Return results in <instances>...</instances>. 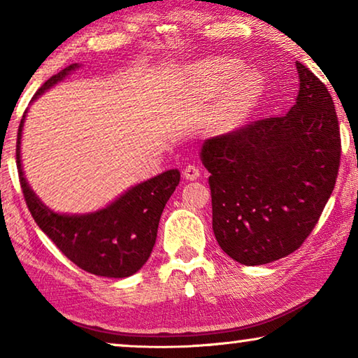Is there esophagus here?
I'll return each mask as SVG.
<instances>
[{
	"label": "esophagus",
	"instance_id": "obj_1",
	"mask_svg": "<svg viewBox=\"0 0 358 358\" xmlns=\"http://www.w3.org/2000/svg\"><path fill=\"white\" fill-rule=\"evenodd\" d=\"M182 174L187 180H195V179L200 178V168H199V166H195V164H187L182 169Z\"/></svg>",
	"mask_w": 358,
	"mask_h": 358
}]
</instances>
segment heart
<instances>
[{"label":"heart","mask_w":358,"mask_h":358,"mask_svg":"<svg viewBox=\"0 0 358 358\" xmlns=\"http://www.w3.org/2000/svg\"><path fill=\"white\" fill-rule=\"evenodd\" d=\"M243 63L234 58H212L194 70L205 94L224 90L210 115V125L218 134L239 129L261 96V78L256 73L243 71Z\"/></svg>","instance_id":"1"}]
</instances>
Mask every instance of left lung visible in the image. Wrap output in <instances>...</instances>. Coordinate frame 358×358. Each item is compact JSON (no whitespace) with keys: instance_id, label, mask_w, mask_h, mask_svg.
Masks as SVG:
<instances>
[{"instance_id":"obj_1","label":"left lung","mask_w":358,"mask_h":358,"mask_svg":"<svg viewBox=\"0 0 358 358\" xmlns=\"http://www.w3.org/2000/svg\"><path fill=\"white\" fill-rule=\"evenodd\" d=\"M296 102L287 114L251 122L207 140L213 233L244 266H262L296 251L320 220L341 164L334 101L300 62Z\"/></svg>"}]
</instances>
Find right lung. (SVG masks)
<instances>
[{"label":"right lung","instance_id":"right-lung-1","mask_svg":"<svg viewBox=\"0 0 358 358\" xmlns=\"http://www.w3.org/2000/svg\"><path fill=\"white\" fill-rule=\"evenodd\" d=\"M76 68L78 63H73L53 75L38 87L32 101ZM24 119L26 114L17 130L16 164L24 199L38 228L83 271L112 278L130 277L138 272L153 251L161 213L180 180L179 171L169 169L136 184L97 212L86 215L55 213L41 202L24 178L21 166Z\"/></svg>","mask_w":358,"mask_h":358}]
</instances>
